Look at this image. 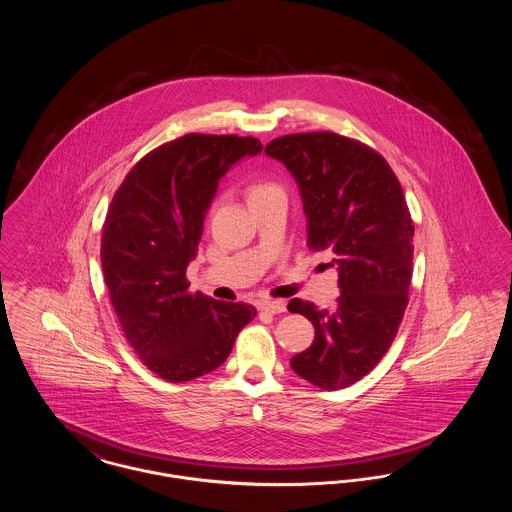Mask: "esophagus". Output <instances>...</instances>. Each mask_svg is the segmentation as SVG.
<instances>
[{
  "instance_id": "obj_1",
  "label": "esophagus",
  "mask_w": 512,
  "mask_h": 512,
  "mask_svg": "<svg viewBox=\"0 0 512 512\" xmlns=\"http://www.w3.org/2000/svg\"><path fill=\"white\" fill-rule=\"evenodd\" d=\"M261 311H267L270 315H278V313H286V303L284 301H263Z\"/></svg>"
}]
</instances>
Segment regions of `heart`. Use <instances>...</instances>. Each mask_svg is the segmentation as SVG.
Returning a JSON list of instances; mask_svg holds the SVG:
<instances>
[{
	"label": "heart",
	"instance_id": "b5f03b06",
	"mask_svg": "<svg viewBox=\"0 0 512 512\" xmlns=\"http://www.w3.org/2000/svg\"><path fill=\"white\" fill-rule=\"evenodd\" d=\"M274 190H280L274 182H268V180H257L253 182L249 188H247V199L251 197H259V195L268 194V192H274Z\"/></svg>",
	"mask_w": 512,
	"mask_h": 512
}]
</instances>
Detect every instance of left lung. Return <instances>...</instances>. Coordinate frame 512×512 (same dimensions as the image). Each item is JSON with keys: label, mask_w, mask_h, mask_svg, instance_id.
Returning a JSON list of instances; mask_svg holds the SVG:
<instances>
[{"label": "left lung", "mask_w": 512, "mask_h": 512, "mask_svg": "<svg viewBox=\"0 0 512 512\" xmlns=\"http://www.w3.org/2000/svg\"><path fill=\"white\" fill-rule=\"evenodd\" d=\"M265 153L297 180L309 249L338 265L334 309L288 303L317 332L290 365L317 388H347L388 353L409 303L414 226L403 188L376 149L330 130L274 138Z\"/></svg>", "instance_id": "obj_1"}]
</instances>
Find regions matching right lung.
<instances>
[{
	"label": "right lung",
	"instance_id": "right-lung-1",
	"mask_svg": "<svg viewBox=\"0 0 512 512\" xmlns=\"http://www.w3.org/2000/svg\"><path fill=\"white\" fill-rule=\"evenodd\" d=\"M261 149L253 136L184 134L144 155L107 209L105 286L124 338L167 382H190L219 368L240 330L257 317L242 301L188 292L186 268L220 178Z\"/></svg>",
	"mask_w": 512,
	"mask_h": 512
}]
</instances>
